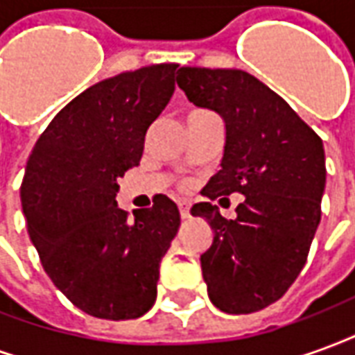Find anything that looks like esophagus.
Masks as SVG:
<instances>
[{
	"instance_id": "1",
	"label": "esophagus",
	"mask_w": 355,
	"mask_h": 355,
	"mask_svg": "<svg viewBox=\"0 0 355 355\" xmlns=\"http://www.w3.org/2000/svg\"><path fill=\"white\" fill-rule=\"evenodd\" d=\"M178 211H180V218H188L190 216V205L186 201H178Z\"/></svg>"
}]
</instances>
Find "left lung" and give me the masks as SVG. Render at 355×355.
Returning <instances> with one entry per match:
<instances>
[{
	"label": "left lung",
	"instance_id": "left-lung-1",
	"mask_svg": "<svg viewBox=\"0 0 355 355\" xmlns=\"http://www.w3.org/2000/svg\"><path fill=\"white\" fill-rule=\"evenodd\" d=\"M177 83L193 106L224 121L220 171L201 193L245 196L234 218L209 201L190 209L213 230L201 254L209 298L226 313L257 312L282 298L306 264L325 192L323 142L279 94L243 70L182 66Z\"/></svg>",
	"mask_w": 355,
	"mask_h": 355
}]
</instances>
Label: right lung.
Here are the masks:
<instances>
[{"instance_id": "add662e5", "label": "right lung", "mask_w": 355, "mask_h": 355, "mask_svg": "<svg viewBox=\"0 0 355 355\" xmlns=\"http://www.w3.org/2000/svg\"><path fill=\"white\" fill-rule=\"evenodd\" d=\"M178 64L98 81L53 117L20 186L28 236L51 282L101 320H135L154 306L159 262L180 215L167 196L117 207V178L137 167L144 137L175 91Z\"/></svg>"}]
</instances>
